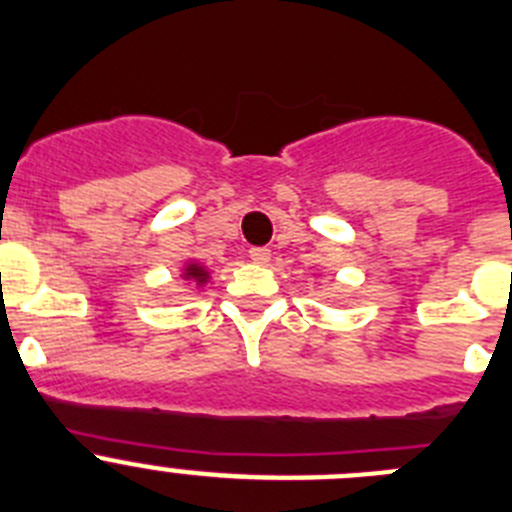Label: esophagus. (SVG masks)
Segmentation results:
<instances>
[{
    "instance_id": "obj_1",
    "label": "esophagus",
    "mask_w": 512,
    "mask_h": 512,
    "mask_svg": "<svg viewBox=\"0 0 512 512\" xmlns=\"http://www.w3.org/2000/svg\"><path fill=\"white\" fill-rule=\"evenodd\" d=\"M272 257V252L267 250V247H252L250 250V260L257 262V265H267Z\"/></svg>"
}]
</instances>
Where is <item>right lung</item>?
<instances>
[{"label":"right lung","mask_w":512,"mask_h":512,"mask_svg":"<svg viewBox=\"0 0 512 512\" xmlns=\"http://www.w3.org/2000/svg\"><path fill=\"white\" fill-rule=\"evenodd\" d=\"M179 278L184 280V283H191L197 285V288H204V285L212 280V270H209L207 265H202L199 260H186L184 267H181Z\"/></svg>","instance_id":"right-lung-1"}]
</instances>
